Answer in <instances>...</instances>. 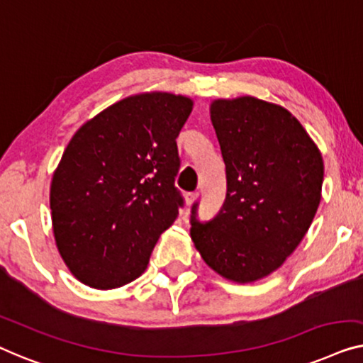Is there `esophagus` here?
Returning <instances> with one entry per match:
<instances>
[{"label":"esophagus","mask_w":363,"mask_h":363,"mask_svg":"<svg viewBox=\"0 0 363 363\" xmlns=\"http://www.w3.org/2000/svg\"><path fill=\"white\" fill-rule=\"evenodd\" d=\"M184 199H186V206H192L197 199V192H187L186 196H184Z\"/></svg>","instance_id":"esophagus-1"}]
</instances>
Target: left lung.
<instances>
[{"mask_svg":"<svg viewBox=\"0 0 363 363\" xmlns=\"http://www.w3.org/2000/svg\"><path fill=\"white\" fill-rule=\"evenodd\" d=\"M211 120L227 172L225 202L191 238L203 262L228 281L253 283L281 267L318 212L324 179L319 147L281 105L217 99Z\"/></svg>","mask_w":363,"mask_h":363,"instance_id":"obj_1","label":"left lung"}]
</instances>
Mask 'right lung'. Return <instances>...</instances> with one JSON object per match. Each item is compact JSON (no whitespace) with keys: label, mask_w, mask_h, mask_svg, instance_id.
<instances>
[{"label":"right lung","mask_w":363,"mask_h":363,"mask_svg":"<svg viewBox=\"0 0 363 363\" xmlns=\"http://www.w3.org/2000/svg\"><path fill=\"white\" fill-rule=\"evenodd\" d=\"M189 96L146 91L110 105L75 131L50 182L57 250L90 288L140 278L182 206L176 138Z\"/></svg>","instance_id":"1"}]
</instances>
